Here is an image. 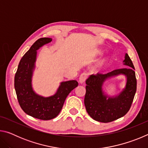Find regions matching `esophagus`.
Returning a JSON list of instances; mask_svg holds the SVG:
<instances>
[{"label": "esophagus", "mask_w": 148, "mask_h": 148, "mask_svg": "<svg viewBox=\"0 0 148 148\" xmlns=\"http://www.w3.org/2000/svg\"><path fill=\"white\" fill-rule=\"evenodd\" d=\"M87 77V74L86 72H83V73L81 74L79 77V82L80 84H83L84 82L86 81Z\"/></svg>", "instance_id": "34e87169"}]
</instances>
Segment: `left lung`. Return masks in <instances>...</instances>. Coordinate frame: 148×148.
<instances>
[{"label": "left lung", "instance_id": "1", "mask_svg": "<svg viewBox=\"0 0 148 148\" xmlns=\"http://www.w3.org/2000/svg\"><path fill=\"white\" fill-rule=\"evenodd\" d=\"M123 62L129 67L114 70L104 74H92L86 80L85 106L89 116L97 121H113L124 116L131 108L136 91V78L133 63L127 53ZM119 74L127 77L125 87L116 97L107 96L102 91L103 83L107 78Z\"/></svg>", "mask_w": 148, "mask_h": 148}]
</instances>
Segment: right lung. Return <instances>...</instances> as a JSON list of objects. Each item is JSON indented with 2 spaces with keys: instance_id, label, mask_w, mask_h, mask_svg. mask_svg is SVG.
<instances>
[{
  "instance_id": "obj_1",
  "label": "right lung",
  "mask_w": 148,
  "mask_h": 148,
  "mask_svg": "<svg viewBox=\"0 0 148 148\" xmlns=\"http://www.w3.org/2000/svg\"><path fill=\"white\" fill-rule=\"evenodd\" d=\"M51 40L50 38H41L32 44L20 61L14 78L17 98L21 109L29 116L42 120H49L58 116L66 97L78 86L76 80L62 82L56 93L49 97L40 96L32 89L36 50Z\"/></svg>"
}]
</instances>
